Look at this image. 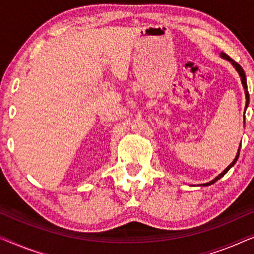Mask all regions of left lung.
<instances>
[{
    "label": "left lung",
    "mask_w": 254,
    "mask_h": 254,
    "mask_svg": "<svg viewBox=\"0 0 254 254\" xmlns=\"http://www.w3.org/2000/svg\"><path fill=\"white\" fill-rule=\"evenodd\" d=\"M221 57H222V59H224V60H227V61H229V62L231 63V65H233L234 67H235V70L237 71L238 72V74H239V77H241V80H242V85H243V88H244V93H245V99H246V105H245V109L248 108V106H249V101H250V98H249V92H248V84H246V77H245V73H244V70L242 69V66L239 65V64L237 63V62H235L234 60H231L229 56H228L227 54H224V53H221V55H220ZM239 151H241V145H239V147H238V151H237V154H236V156H235V159H234V161L231 162L229 166H228L226 169H224L222 173H221L219 176H216L215 178H214L213 181H210V182H208V183H205V184H202V187H208V185H212V184H214L215 183L216 181H219L221 177H223L224 175H226L228 171H229V169L231 167H234V164L237 162V160H238V156H239Z\"/></svg>",
    "instance_id": "left-lung-1"
}]
</instances>
